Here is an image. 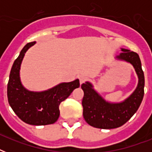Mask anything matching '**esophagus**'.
Here are the masks:
<instances>
[{
    "instance_id": "1",
    "label": "esophagus",
    "mask_w": 152,
    "mask_h": 152,
    "mask_svg": "<svg viewBox=\"0 0 152 152\" xmlns=\"http://www.w3.org/2000/svg\"><path fill=\"white\" fill-rule=\"evenodd\" d=\"M79 79H80V84H82V83L85 82L86 80H87V77L85 76H80L79 77Z\"/></svg>"
}]
</instances>
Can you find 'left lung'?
<instances>
[{"label": "left lung", "instance_id": "8db88e82", "mask_svg": "<svg viewBox=\"0 0 152 152\" xmlns=\"http://www.w3.org/2000/svg\"><path fill=\"white\" fill-rule=\"evenodd\" d=\"M122 53L116 57L127 61L134 67L138 76V85L136 90L125 101L113 103L106 101L94 90L92 84L86 82L81 85L83 95L82 106L86 122L98 129H115L127 122L137 111L144 95V75L139 55L133 51L121 49Z\"/></svg>", "mask_w": 152, "mask_h": 152}]
</instances>
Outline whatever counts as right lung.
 I'll list each match as a JSON object with an SVG mask.
<instances>
[{"mask_svg": "<svg viewBox=\"0 0 152 152\" xmlns=\"http://www.w3.org/2000/svg\"><path fill=\"white\" fill-rule=\"evenodd\" d=\"M34 43L35 42L27 43L13 63L7 88L8 103L25 123L32 125H50L59 118L61 102L80 87V81L77 79L69 83H61L41 92L27 90L20 81V65L25 53Z\"/></svg>", "mask_w": 152, "mask_h": 152, "instance_id": "1", "label": "right lung"}]
</instances>
